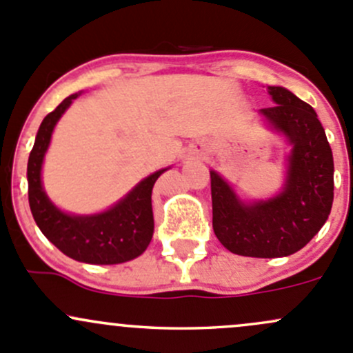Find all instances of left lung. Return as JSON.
I'll return each instance as SVG.
<instances>
[{
    "label": "left lung",
    "mask_w": 353,
    "mask_h": 353,
    "mask_svg": "<svg viewBox=\"0 0 353 353\" xmlns=\"http://www.w3.org/2000/svg\"><path fill=\"white\" fill-rule=\"evenodd\" d=\"M266 90L275 105L259 114L292 147L285 183L275 196L244 201L219 172L210 170L213 232L234 254L282 258L304 248L328 220L334 167L316 110L287 88Z\"/></svg>",
    "instance_id": "8db88e82"
}]
</instances>
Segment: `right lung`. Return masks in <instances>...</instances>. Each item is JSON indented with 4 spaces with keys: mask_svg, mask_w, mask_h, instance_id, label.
I'll return each instance as SVG.
<instances>
[{
    "mask_svg": "<svg viewBox=\"0 0 353 353\" xmlns=\"http://www.w3.org/2000/svg\"><path fill=\"white\" fill-rule=\"evenodd\" d=\"M66 97L41 123L27 163L28 205L41 232L61 252L88 265H117L143 254L154 236L152 190L165 172L160 169L145 177L116 205L94 215H74L59 210L42 188V163L51 143L52 131L71 102Z\"/></svg>",
    "mask_w": 353,
    "mask_h": 353,
    "instance_id": "obj_1",
    "label": "right lung"
}]
</instances>
